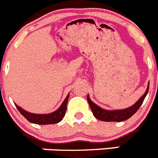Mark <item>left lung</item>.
<instances>
[{"label":"left lung","instance_id":"left-lung-1","mask_svg":"<svg viewBox=\"0 0 158 158\" xmlns=\"http://www.w3.org/2000/svg\"><path fill=\"white\" fill-rule=\"evenodd\" d=\"M149 87V83H148L147 89L145 90V94L134 105L128 108H126V109L111 110H109L102 109V107H100L98 105H96L94 102H93L90 100L89 95H87V101H88V103L90 105V107L91 109L93 114L98 120L103 121V122H123V121L130 118L131 116H133L134 114L138 111V110L142 106L145 96L147 95Z\"/></svg>","mask_w":158,"mask_h":158}]
</instances>
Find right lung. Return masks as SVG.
I'll list each match as a JSON object with an SVG mask.
<instances>
[{
    "mask_svg": "<svg viewBox=\"0 0 158 158\" xmlns=\"http://www.w3.org/2000/svg\"><path fill=\"white\" fill-rule=\"evenodd\" d=\"M68 98H69V94L67 95L63 103L61 104V106L58 109L55 110L54 112L49 114L30 113L28 111H26L25 110L22 109L18 105H16V104H15V105H16L17 110L20 111V113L31 123L38 125L55 124V123H60V121H62L63 118L64 117L66 110H67V104H68Z\"/></svg>",
    "mask_w": 158,
    "mask_h": 158,
    "instance_id": "right-lung-1",
    "label": "right lung"
}]
</instances>
